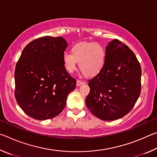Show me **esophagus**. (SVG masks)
Returning a JSON list of instances; mask_svg holds the SVG:
<instances>
[{"mask_svg": "<svg viewBox=\"0 0 157 157\" xmlns=\"http://www.w3.org/2000/svg\"><path fill=\"white\" fill-rule=\"evenodd\" d=\"M83 84H84V82H82L80 80H77V82H76V84H77V86H81V85Z\"/></svg>", "mask_w": 157, "mask_h": 157, "instance_id": "1", "label": "esophagus"}]
</instances>
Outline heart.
<instances>
[{"instance_id":"b5f03b06","label":"heart","mask_w":157,"mask_h":157,"mask_svg":"<svg viewBox=\"0 0 157 157\" xmlns=\"http://www.w3.org/2000/svg\"><path fill=\"white\" fill-rule=\"evenodd\" d=\"M106 50L102 45L91 43H81L74 45L70 53L62 56L63 66L68 73H73L79 62V69L86 78H94L104 68L106 63Z\"/></svg>"}]
</instances>
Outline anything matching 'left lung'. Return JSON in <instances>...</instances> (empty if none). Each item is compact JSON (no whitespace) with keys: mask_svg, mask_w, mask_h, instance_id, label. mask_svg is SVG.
<instances>
[{"mask_svg":"<svg viewBox=\"0 0 157 157\" xmlns=\"http://www.w3.org/2000/svg\"><path fill=\"white\" fill-rule=\"evenodd\" d=\"M104 68L89 80L86 107L97 118L114 121L127 115L139 98L141 68L134 53L117 39L106 47Z\"/></svg>","mask_w":157,"mask_h":157,"instance_id":"left-lung-1","label":"left lung"}]
</instances>
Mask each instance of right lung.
Wrapping results in <instances>:
<instances>
[{
	"instance_id": "add662e5",
	"label": "right lung",
	"mask_w": 157,
	"mask_h": 157,
	"mask_svg": "<svg viewBox=\"0 0 157 157\" xmlns=\"http://www.w3.org/2000/svg\"><path fill=\"white\" fill-rule=\"evenodd\" d=\"M68 43L62 36H44L23 49L14 72L15 98L23 111L36 120L52 118L64 109L76 80L63 66Z\"/></svg>"
}]
</instances>
